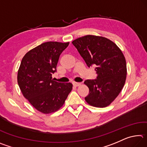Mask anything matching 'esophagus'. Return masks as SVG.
Segmentation results:
<instances>
[{"mask_svg": "<svg viewBox=\"0 0 147 147\" xmlns=\"http://www.w3.org/2000/svg\"><path fill=\"white\" fill-rule=\"evenodd\" d=\"M73 85L74 86V87H78L79 86L81 85V83H78V82H73Z\"/></svg>", "mask_w": 147, "mask_h": 147, "instance_id": "esophagus-1", "label": "esophagus"}]
</instances>
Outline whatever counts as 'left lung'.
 Here are the masks:
<instances>
[{
  "instance_id": "obj_1",
  "label": "left lung",
  "mask_w": 147,
  "mask_h": 147,
  "mask_svg": "<svg viewBox=\"0 0 147 147\" xmlns=\"http://www.w3.org/2000/svg\"><path fill=\"white\" fill-rule=\"evenodd\" d=\"M88 67L94 65L96 79L87 80L89 89L85 97L89 105L97 108L109 106L120 93L125 84L126 59L121 49L109 39L88 35L72 42Z\"/></svg>"
}]
</instances>
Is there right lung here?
<instances>
[{
  "mask_svg": "<svg viewBox=\"0 0 147 147\" xmlns=\"http://www.w3.org/2000/svg\"><path fill=\"white\" fill-rule=\"evenodd\" d=\"M69 44L46 42L30 50L22 59L17 82L23 96L41 113L58 111L73 88L71 83H59L52 79L59 56Z\"/></svg>",
  "mask_w": 147,
  "mask_h": 147,
  "instance_id": "obj_1",
  "label": "right lung"
}]
</instances>
